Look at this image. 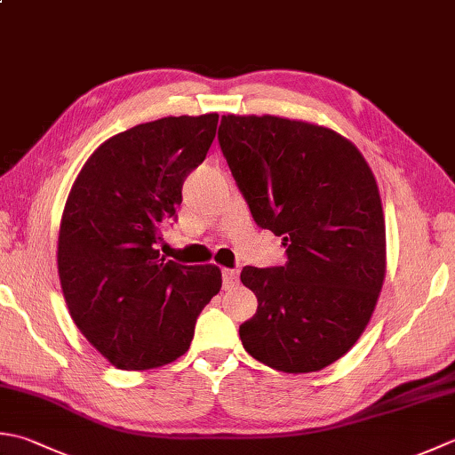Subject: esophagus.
<instances>
[{
	"label": "esophagus",
	"mask_w": 455,
	"mask_h": 455,
	"mask_svg": "<svg viewBox=\"0 0 455 455\" xmlns=\"http://www.w3.org/2000/svg\"><path fill=\"white\" fill-rule=\"evenodd\" d=\"M236 283H238V270H233V268L222 270V286H225V290L235 288Z\"/></svg>",
	"instance_id": "obj_1"
}]
</instances>
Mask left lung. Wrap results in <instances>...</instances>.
Segmentation results:
<instances>
[{
	"label": "left lung",
	"mask_w": 455,
	"mask_h": 455,
	"mask_svg": "<svg viewBox=\"0 0 455 455\" xmlns=\"http://www.w3.org/2000/svg\"><path fill=\"white\" fill-rule=\"evenodd\" d=\"M219 141L254 220L288 252L240 274L258 298L240 341L275 371H322L359 341L387 275L375 175L351 140L304 120L227 114Z\"/></svg>",
	"instance_id": "8db88e82"
}]
</instances>
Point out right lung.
I'll list each match as a JSON object with an SVG mask.
<instances>
[{
	"label": "right lung",
	"instance_id": "1",
	"mask_svg": "<svg viewBox=\"0 0 455 455\" xmlns=\"http://www.w3.org/2000/svg\"><path fill=\"white\" fill-rule=\"evenodd\" d=\"M217 124V112L167 116L116 133L70 187L57 243L62 296L80 333L116 369L180 359L222 286L219 266H185L157 251Z\"/></svg>",
	"mask_w": 455,
	"mask_h": 455
}]
</instances>
